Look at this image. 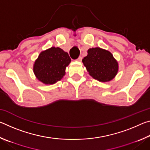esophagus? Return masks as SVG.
Here are the masks:
<instances>
[{"mask_svg": "<svg viewBox=\"0 0 150 150\" xmlns=\"http://www.w3.org/2000/svg\"><path fill=\"white\" fill-rule=\"evenodd\" d=\"M81 60H82V57H81V56L79 57L77 59H76V61H77V62H81Z\"/></svg>", "mask_w": 150, "mask_h": 150, "instance_id": "obj_1", "label": "esophagus"}]
</instances>
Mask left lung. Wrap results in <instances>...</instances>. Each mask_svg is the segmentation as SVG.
I'll use <instances>...</instances> for the list:
<instances>
[{"label": "left lung", "instance_id": "8db88e82", "mask_svg": "<svg viewBox=\"0 0 150 150\" xmlns=\"http://www.w3.org/2000/svg\"><path fill=\"white\" fill-rule=\"evenodd\" d=\"M82 62L91 77L100 82H108L118 72V63L112 53L100 47H93Z\"/></svg>", "mask_w": 150, "mask_h": 150}]
</instances>
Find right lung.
Instances as JSON below:
<instances>
[{"label": "right lung", "mask_w": 150, "mask_h": 150, "mask_svg": "<svg viewBox=\"0 0 150 150\" xmlns=\"http://www.w3.org/2000/svg\"><path fill=\"white\" fill-rule=\"evenodd\" d=\"M71 61L67 52L60 47H52L40 53L34 62L33 71L40 82L53 85L64 77Z\"/></svg>", "instance_id": "1"}]
</instances>
